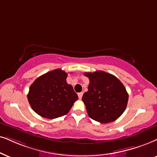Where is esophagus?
Segmentation results:
<instances>
[{"label": "esophagus", "mask_w": 157, "mask_h": 157, "mask_svg": "<svg viewBox=\"0 0 157 157\" xmlns=\"http://www.w3.org/2000/svg\"><path fill=\"white\" fill-rule=\"evenodd\" d=\"M82 95H83V93H82V92H81V93H78V97H79V98H80V99L82 98Z\"/></svg>", "instance_id": "obj_1"}]
</instances>
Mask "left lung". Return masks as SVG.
I'll return each mask as SVG.
<instances>
[{
  "instance_id": "8db88e82",
  "label": "left lung",
  "mask_w": 157,
  "mask_h": 157,
  "mask_svg": "<svg viewBox=\"0 0 157 157\" xmlns=\"http://www.w3.org/2000/svg\"><path fill=\"white\" fill-rule=\"evenodd\" d=\"M90 80L88 90L82 96L88 116L101 123L114 122L123 114L128 101V93L118 78L105 72H85Z\"/></svg>"
}]
</instances>
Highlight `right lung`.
Listing matches in <instances>:
<instances>
[{"label":"right lung","instance_id":"add662e5","mask_svg":"<svg viewBox=\"0 0 157 157\" xmlns=\"http://www.w3.org/2000/svg\"><path fill=\"white\" fill-rule=\"evenodd\" d=\"M67 77V73L57 69L37 77L30 85L27 98L37 114L52 120L69 112L78 96Z\"/></svg>","mask_w":157,"mask_h":157}]
</instances>
